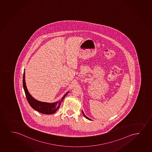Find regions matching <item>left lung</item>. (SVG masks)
Segmentation results:
<instances>
[{"instance_id":"1","label":"left lung","mask_w":152,"mask_h":152,"mask_svg":"<svg viewBox=\"0 0 152 152\" xmlns=\"http://www.w3.org/2000/svg\"><path fill=\"white\" fill-rule=\"evenodd\" d=\"M82 113H83V116H84V117H85V118H86L88 119H89V120H90V121H91V119H90L88 117H87L85 115V114H84V113L83 112V111H82Z\"/></svg>"}]
</instances>
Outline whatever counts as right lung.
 Masks as SVG:
<instances>
[{
  "label": "right lung",
  "mask_w": 152,
  "mask_h": 152,
  "mask_svg": "<svg viewBox=\"0 0 152 152\" xmlns=\"http://www.w3.org/2000/svg\"><path fill=\"white\" fill-rule=\"evenodd\" d=\"M23 86L25 91V96L29 105L34 110L44 114H52L56 112V110L60 107L61 102H62L63 99L69 92H67L66 94H65L64 96L61 98V99L54 103L41 102L36 100L35 99H34L30 94L27 90L25 83V72H24L23 74Z\"/></svg>",
  "instance_id": "obj_1"
}]
</instances>
